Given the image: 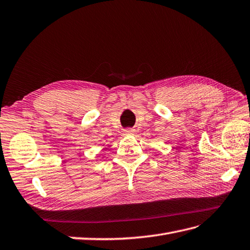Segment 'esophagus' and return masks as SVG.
<instances>
[{
	"label": "esophagus",
	"instance_id": "34e87169",
	"mask_svg": "<svg viewBox=\"0 0 250 250\" xmlns=\"http://www.w3.org/2000/svg\"><path fill=\"white\" fill-rule=\"evenodd\" d=\"M135 133V131H134V129H125V131H124V134L125 135H133Z\"/></svg>",
	"mask_w": 250,
	"mask_h": 250
}]
</instances>
